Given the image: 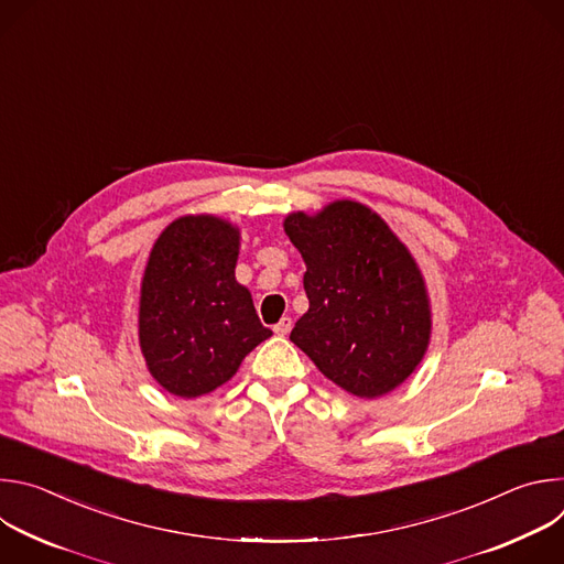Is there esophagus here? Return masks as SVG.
I'll use <instances>...</instances> for the list:
<instances>
[{"label":"esophagus","mask_w":564,"mask_h":564,"mask_svg":"<svg viewBox=\"0 0 564 564\" xmlns=\"http://www.w3.org/2000/svg\"><path fill=\"white\" fill-rule=\"evenodd\" d=\"M290 330H292V318H290V316H283V318L279 321V324L274 326V333L281 335V337H285Z\"/></svg>","instance_id":"esophagus-1"}]
</instances>
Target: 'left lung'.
I'll return each instance as SVG.
<instances>
[{"label": "left lung", "instance_id": "8db88e82", "mask_svg": "<svg viewBox=\"0 0 564 564\" xmlns=\"http://www.w3.org/2000/svg\"><path fill=\"white\" fill-rule=\"evenodd\" d=\"M305 261L307 312L292 344L333 383L377 399L422 364L433 330L424 274L388 223L357 200L283 220Z\"/></svg>", "mask_w": 564, "mask_h": 564}]
</instances>
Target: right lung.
<instances>
[{"mask_svg": "<svg viewBox=\"0 0 564 564\" xmlns=\"http://www.w3.org/2000/svg\"><path fill=\"white\" fill-rule=\"evenodd\" d=\"M238 248V225L214 214H187L160 231L149 252L138 339L151 377L176 397L216 390L272 337L250 290L236 281Z\"/></svg>", "mask_w": 564, "mask_h": 564, "instance_id": "right-lung-1", "label": "right lung"}]
</instances>
